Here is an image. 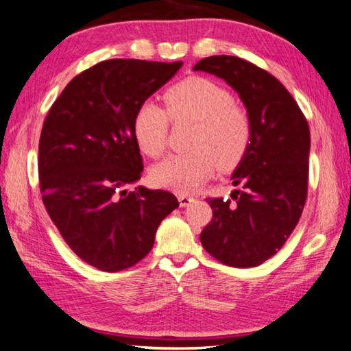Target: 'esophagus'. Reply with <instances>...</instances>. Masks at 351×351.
I'll return each instance as SVG.
<instances>
[{
	"label": "esophagus",
	"mask_w": 351,
	"mask_h": 351,
	"mask_svg": "<svg viewBox=\"0 0 351 351\" xmlns=\"http://www.w3.org/2000/svg\"><path fill=\"white\" fill-rule=\"evenodd\" d=\"M178 199H180L181 207H187V206H190L195 201V198L192 197V195H186V193L178 195Z\"/></svg>",
	"instance_id": "34e87169"
}]
</instances>
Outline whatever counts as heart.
I'll return each mask as SVG.
<instances>
[{
	"mask_svg": "<svg viewBox=\"0 0 351 351\" xmlns=\"http://www.w3.org/2000/svg\"><path fill=\"white\" fill-rule=\"evenodd\" d=\"M164 106L139 105L133 117V134L142 152L158 158L167 147L170 123L192 122L189 152L170 154L152 169L159 187L190 192L212 176L239 167L252 144V119L234 102L232 94L204 77H189L162 94Z\"/></svg>",
	"mask_w": 351,
	"mask_h": 351,
	"instance_id": "1",
	"label": "heart"
}]
</instances>
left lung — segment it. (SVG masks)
<instances>
[{
    "label": "left lung",
    "mask_w": 351,
    "mask_h": 351,
    "mask_svg": "<svg viewBox=\"0 0 351 351\" xmlns=\"http://www.w3.org/2000/svg\"><path fill=\"white\" fill-rule=\"evenodd\" d=\"M193 69L228 82L254 127L252 144L232 175L239 190L230 199L207 198L213 215L199 235L201 245L219 263L252 268L280 251L304 212L310 127L287 88L257 64L213 56Z\"/></svg>",
    "instance_id": "obj_1"
}]
</instances>
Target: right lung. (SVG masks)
I'll list each match as a JSON object with an SVG mask.
<instances>
[{"mask_svg": "<svg viewBox=\"0 0 351 351\" xmlns=\"http://www.w3.org/2000/svg\"><path fill=\"white\" fill-rule=\"evenodd\" d=\"M182 62L112 58L71 80L52 104L38 144L43 204L75 255L100 271L134 266L180 203L165 190L125 189L144 170L136 110Z\"/></svg>", "mask_w": 351, "mask_h": 351, "instance_id": "1", "label": "right lung"}]
</instances>
